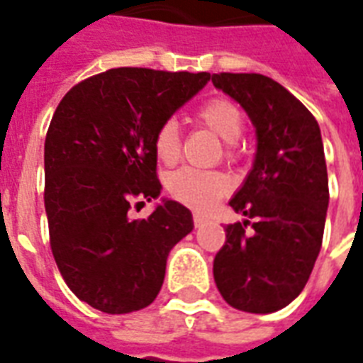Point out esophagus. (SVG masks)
<instances>
[{
  "label": "esophagus",
  "instance_id": "34e87169",
  "mask_svg": "<svg viewBox=\"0 0 363 363\" xmlns=\"http://www.w3.org/2000/svg\"><path fill=\"white\" fill-rule=\"evenodd\" d=\"M193 221H195V227H202L208 223V218L206 216H202V213H195V216H193Z\"/></svg>",
  "mask_w": 363,
  "mask_h": 363
}]
</instances>
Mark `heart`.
<instances>
[{
	"label": "heart",
	"instance_id": "b5f03b06",
	"mask_svg": "<svg viewBox=\"0 0 363 363\" xmlns=\"http://www.w3.org/2000/svg\"><path fill=\"white\" fill-rule=\"evenodd\" d=\"M196 121L221 138L225 143H237L244 132L242 111L229 100L216 98L204 104L196 111ZM153 150L157 159L164 164H172L179 159L182 142H179L178 125L167 121L157 130L153 140ZM168 193L176 201L184 202L195 210H210L218 199L225 195L229 189L227 179L218 172H206L196 168H179L167 178Z\"/></svg>",
	"mask_w": 363,
	"mask_h": 363
}]
</instances>
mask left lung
<instances>
[{"label":"left lung","instance_id":"left-lung-1","mask_svg":"<svg viewBox=\"0 0 363 363\" xmlns=\"http://www.w3.org/2000/svg\"><path fill=\"white\" fill-rule=\"evenodd\" d=\"M212 83L240 104L257 140L252 170L229 201L246 220L225 227L213 280L233 308L277 313L301 294L322 248L330 189L320 126L271 77L213 74Z\"/></svg>","mask_w":363,"mask_h":363}]
</instances>
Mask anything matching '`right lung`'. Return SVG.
I'll use <instances>...</instances> for the list:
<instances>
[{
	"label": "right lung",
	"instance_id": "add662e5",
	"mask_svg": "<svg viewBox=\"0 0 363 363\" xmlns=\"http://www.w3.org/2000/svg\"><path fill=\"white\" fill-rule=\"evenodd\" d=\"M210 74L115 67L75 85L45 138L50 250L67 288L108 314L155 301L170 250L193 231L189 208L161 199L145 220L132 202L155 201L153 140Z\"/></svg>",
	"mask_w": 363,
	"mask_h": 363
}]
</instances>
